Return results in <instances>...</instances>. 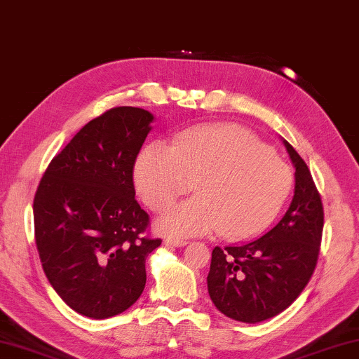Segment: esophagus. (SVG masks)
<instances>
[{"mask_svg": "<svg viewBox=\"0 0 359 359\" xmlns=\"http://www.w3.org/2000/svg\"><path fill=\"white\" fill-rule=\"evenodd\" d=\"M165 243H166L168 246H177V248L188 245L187 240H182V238H174V237H168V238L165 240Z\"/></svg>", "mask_w": 359, "mask_h": 359, "instance_id": "esophagus-1", "label": "esophagus"}]
</instances>
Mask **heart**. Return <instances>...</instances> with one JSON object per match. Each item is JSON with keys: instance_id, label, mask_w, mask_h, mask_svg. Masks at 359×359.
Wrapping results in <instances>:
<instances>
[{"instance_id": "obj_1", "label": "heart", "mask_w": 359, "mask_h": 359, "mask_svg": "<svg viewBox=\"0 0 359 359\" xmlns=\"http://www.w3.org/2000/svg\"><path fill=\"white\" fill-rule=\"evenodd\" d=\"M135 184L144 204L165 212L161 229L175 236L218 231L226 240L251 238L269 227L287 201L292 168L257 136L237 126H212L175 136L172 149L154 142L140 154Z\"/></svg>"}]
</instances>
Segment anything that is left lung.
Masks as SVG:
<instances>
[{
    "mask_svg": "<svg viewBox=\"0 0 359 359\" xmlns=\"http://www.w3.org/2000/svg\"><path fill=\"white\" fill-rule=\"evenodd\" d=\"M295 194L283 219L257 240L215 246L207 287L213 304L238 322L257 323L295 302L316 270L323 232L320 193L304 160L287 141Z\"/></svg>",
    "mask_w": 359,
    "mask_h": 359,
    "instance_id": "1",
    "label": "left lung"
}]
</instances>
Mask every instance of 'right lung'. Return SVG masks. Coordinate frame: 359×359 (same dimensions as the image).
Masks as SVG:
<instances>
[{"instance_id":"1","label":"right lung","mask_w":359,"mask_h":359,"mask_svg":"<svg viewBox=\"0 0 359 359\" xmlns=\"http://www.w3.org/2000/svg\"><path fill=\"white\" fill-rule=\"evenodd\" d=\"M154 116L116 107L88 122L50 161L32 212L42 269L64 303L93 318L128 309L161 238L135 199L133 168Z\"/></svg>"}]
</instances>
